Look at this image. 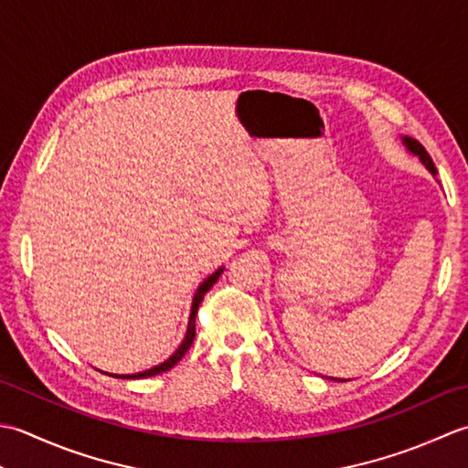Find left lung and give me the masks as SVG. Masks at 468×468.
I'll use <instances>...</instances> for the list:
<instances>
[{
  "label": "left lung",
  "mask_w": 468,
  "mask_h": 468,
  "mask_svg": "<svg viewBox=\"0 0 468 468\" xmlns=\"http://www.w3.org/2000/svg\"><path fill=\"white\" fill-rule=\"evenodd\" d=\"M402 143H404V145L408 147L410 154H414V155L420 157V161H422V164L426 165V169L431 171L432 176H436L434 161H432V157H431V155L426 154V149L420 145V143H418V141H416V139H412V137H402ZM339 381H346V379H339Z\"/></svg>",
  "instance_id": "8db88e82"
}]
</instances>
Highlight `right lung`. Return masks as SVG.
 Wrapping results in <instances>:
<instances>
[{
	"label": "right lung",
	"instance_id": "1",
	"mask_svg": "<svg viewBox=\"0 0 468 468\" xmlns=\"http://www.w3.org/2000/svg\"><path fill=\"white\" fill-rule=\"evenodd\" d=\"M224 272V269H218L214 274H209L207 279L199 284L197 287V291H196V294H194V301H192V313H189V321H187V331H186V337H184V341H181V346L176 349V354L171 356L169 359H165L164 364H159V366H155V367H151V369H145V371H141V374H129V376H119V374H109V376H112V378H121V379H141V378H151V376H157V374H164V371H167V369H171L174 367L177 361L186 356V351L192 347V343H194V337H196V314H197V307H199V303L204 301V294L214 287V282L220 279V274Z\"/></svg>",
	"mask_w": 468,
	"mask_h": 468
}]
</instances>
